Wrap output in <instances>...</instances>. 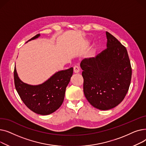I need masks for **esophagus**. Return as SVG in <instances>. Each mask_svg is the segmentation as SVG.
<instances>
[{
	"instance_id": "esophagus-1",
	"label": "esophagus",
	"mask_w": 146,
	"mask_h": 146,
	"mask_svg": "<svg viewBox=\"0 0 146 146\" xmlns=\"http://www.w3.org/2000/svg\"><path fill=\"white\" fill-rule=\"evenodd\" d=\"M73 71L74 73H78L80 71V68L78 66H74L73 68Z\"/></svg>"
}]
</instances>
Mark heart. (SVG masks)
Instances as JSON below:
<instances>
[{"label":"heart","instance_id":"b5f03b06","mask_svg":"<svg viewBox=\"0 0 146 146\" xmlns=\"http://www.w3.org/2000/svg\"><path fill=\"white\" fill-rule=\"evenodd\" d=\"M92 55H93V54H92Z\"/></svg>","mask_w":146,"mask_h":146}]
</instances>
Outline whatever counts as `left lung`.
<instances>
[{
  "instance_id": "1",
  "label": "left lung",
  "mask_w": 146,
  "mask_h": 146,
  "mask_svg": "<svg viewBox=\"0 0 146 146\" xmlns=\"http://www.w3.org/2000/svg\"><path fill=\"white\" fill-rule=\"evenodd\" d=\"M106 35V49L80 63L84 94L92 105L100 110L112 109L123 101L132 75L126 48L108 32Z\"/></svg>"
}]
</instances>
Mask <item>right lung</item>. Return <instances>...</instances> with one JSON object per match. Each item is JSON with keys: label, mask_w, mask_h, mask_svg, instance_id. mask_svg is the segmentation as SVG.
<instances>
[{"label": "right lung", "mask_w": 146, "mask_h": 146, "mask_svg": "<svg viewBox=\"0 0 146 146\" xmlns=\"http://www.w3.org/2000/svg\"><path fill=\"white\" fill-rule=\"evenodd\" d=\"M40 36V34H37L28 41ZM73 73V68L71 67L56 72L40 85H31L21 80L15 67V86L22 101L29 110L36 113L47 115L55 112L62 105L66 89Z\"/></svg>", "instance_id": "obj_1"}]
</instances>
